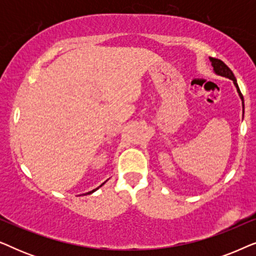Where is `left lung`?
I'll use <instances>...</instances> for the list:
<instances>
[{"instance_id": "8db88e82", "label": "left lung", "mask_w": 256, "mask_h": 256, "mask_svg": "<svg viewBox=\"0 0 256 256\" xmlns=\"http://www.w3.org/2000/svg\"><path fill=\"white\" fill-rule=\"evenodd\" d=\"M210 62H212V66H213V70H214V72L216 73V74L219 76H226V78H228L230 80H233L234 85H236V90H238V93H239V96L241 98V100L244 101V96L242 94H241L240 92V88L239 86H238V82H236V76H234L232 70H230L228 66H227L225 62H224L222 60H220V59H216V58H210Z\"/></svg>"}]
</instances>
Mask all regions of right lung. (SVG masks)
Returning a JSON list of instances; mask_svg holds the SVG:
<instances>
[{
    "label": "right lung",
    "instance_id": "1",
    "mask_svg": "<svg viewBox=\"0 0 256 256\" xmlns=\"http://www.w3.org/2000/svg\"><path fill=\"white\" fill-rule=\"evenodd\" d=\"M100 186H102V184H101V185H100ZM96 190H92V191L87 192V194H92V192H94V191H96Z\"/></svg>",
    "mask_w": 256,
    "mask_h": 256
}]
</instances>
